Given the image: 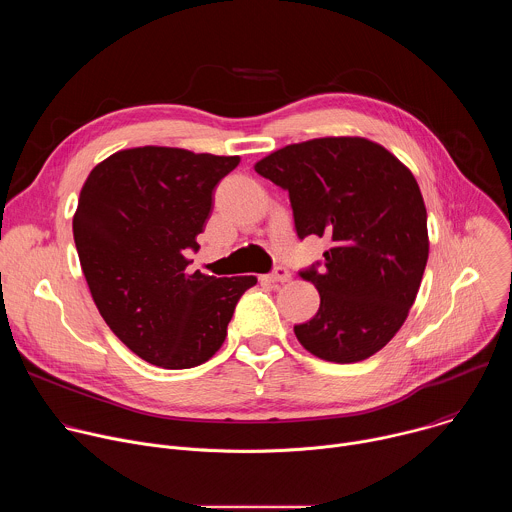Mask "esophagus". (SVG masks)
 <instances>
[{"label":"esophagus","mask_w":512,"mask_h":512,"mask_svg":"<svg viewBox=\"0 0 512 512\" xmlns=\"http://www.w3.org/2000/svg\"><path fill=\"white\" fill-rule=\"evenodd\" d=\"M289 277H291L289 269H285L283 265H277V267L267 275V281H271V283H283V281H289Z\"/></svg>","instance_id":"34e87169"}]
</instances>
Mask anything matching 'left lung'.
Instances as JSON below:
<instances>
[{
    "label": "left lung",
    "instance_id": "8db88e82",
    "mask_svg": "<svg viewBox=\"0 0 512 512\" xmlns=\"http://www.w3.org/2000/svg\"><path fill=\"white\" fill-rule=\"evenodd\" d=\"M255 172L287 190L300 239L332 241L322 263L300 271L316 285L320 308L294 326L298 340L330 362L373 356L403 326L429 255L413 174L364 137L291 143L257 162Z\"/></svg>",
    "mask_w": 512,
    "mask_h": 512
}]
</instances>
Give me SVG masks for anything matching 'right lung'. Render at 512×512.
<instances>
[{
  "label": "right lung",
  "instance_id": "1",
  "mask_svg": "<svg viewBox=\"0 0 512 512\" xmlns=\"http://www.w3.org/2000/svg\"><path fill=\"white\" fill-rule=\"evenodd\" d=\"M239 156L121 150L93 168L72 218L91 296L113 334L162 369H192L227 338L253 275L188 273L212 192Z\"/></svg>",
  "mask_w": 512,
  "mask_h": 512
}]
</instances>
